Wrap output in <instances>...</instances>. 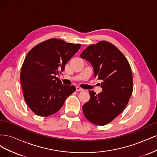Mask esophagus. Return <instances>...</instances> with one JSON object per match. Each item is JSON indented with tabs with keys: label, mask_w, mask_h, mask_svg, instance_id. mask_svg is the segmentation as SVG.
I'll return each instance as SVG.
<instances>
[{
	"label": "esophagus",
	"mask_w": 157,
	"mask_h": 157,
	"mask_svg": "<svg viewBox=\"0 0 157 157\" xmlns=\"http://www.w3.org/2000/svg\"><path fill=\"white\" fill-rule=\"evenodd\" d=\"M76 90H77V92L82 91V90H83V89H82V88H81L79 87V86H77V87H76Z\"/></svg>",
	"instance_id": "obj_1"
}]
</instances>
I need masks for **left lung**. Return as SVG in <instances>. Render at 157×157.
Returning <instances> with one entry per match:
<instances>
[{
    "mask_svg": "<svg viewBox=\"0 0 157 157\" xmlns=\"http://www.w3.org/2000/svg\"><path fill=\"white\" fill-rule=\"evenodd\" d=\"M94 67V77L101 80L102 92L89 90L90 100L82 111L93 124L104 126L119 115L129 101L133 91L132 69L122 52L111 42L101 40L80 54Z\"/></svg>",
    "mask_w": 157,
    "mask_h": 157,
    "instance_id": "8db88e82",
    "label": "left lung"
}]
</instances>
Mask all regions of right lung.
I'll list each match as a JSON object with an SVG mask.
<instances>
[{
  "label": "right lung",
  "mask_w": 157,
  "mask_h": 157,
  "mask_svg": "<svg viewBox=\"0 0 157 157\" xmlns=\"http://www.w3.org/2000/svg\"><path fill=\"white\" fill-rule=\"evenodd\" d=\"M80 46L53 38L38 44L27 54L21 70V84L26 103L36 115L48 117L58 112L75 92V86L62 84L56 75L63 72Z\"/></svg>",
  "instance_id": "1"
}]
</instances>
